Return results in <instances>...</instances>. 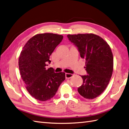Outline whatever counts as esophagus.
Wrapping results in <instances>:
<instances>
[{
  "label": "esophagus",
  "instance_id": "obj_1",
  "mask_svg": "<svg viewBox=\"0 0 129 129\" xmlns=\"http://www.w3.org/2000/svg\"><path fill=\"white\" fill-rule=\"evenodd\" d=\"M73 75L71 74H69V73H66L65 74V77L67 79H70L71 77H73Z\"/></svg>",
  "mask_w": 129,
  "mask_h": 129
}]
</instances>
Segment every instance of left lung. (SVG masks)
Listing matches in <instances>:
<instances>
[{
	"instance_id": "1",
	"label": "left lung",
	"mask_w": 129,
	"mask_h": 129,
	"mask_svg": "<svg viewBox=\"0 0 129 129\" xmlns=\"http://www.w3.org/2000/svg\"><path fill=\"white\" fill-rule=\"evenodd\" d=\"M81 58L86 60L87 75L81 76L82 85L79 94L88 100L97 97L109 84L113 70V56L110 47L102 38L93 34L68 35Z\"/></svg>"
}]
</instances>
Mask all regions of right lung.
Wrapping results in <instances>:
<instances>
[{
    "label": "right lung",
    "mask_w": 129,
    "mask_h": 129,
    "mask_svg": "<svg viewBox=\"0 0 129 129\" xmlns=\"http://www.w3.org/2000/svg\"><path fill=\"white\" fill-rule=\"evenodd\" d=\"M63 36L57 34H37L27 41L21 52L19 67L21 76L28 93L36 100L46 101L56 94L65 79L64 72L55 73L46 68L49 56Z\"/></svg>",
    "instance_id": "right-lung-1"
}]
</instances>
